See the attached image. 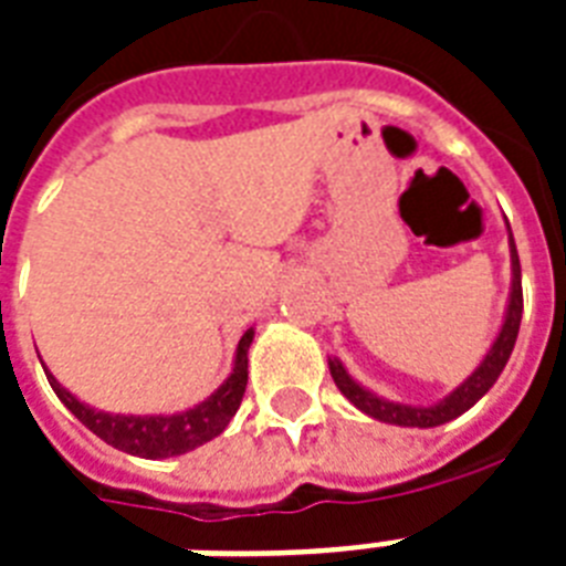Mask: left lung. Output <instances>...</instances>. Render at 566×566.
Wrapping results in <instances>:
<instances>
[{"mask_svg": "<svg viewBox=\"0 0 566 566\" xmlns=\"http://www.w3.org/2000/svg\"><path fill=\"white\" fill-rule=\"evenodd\" d=\"M509 249H511V291H509V305H505V317H502L500 335L493 337L491 349L484 353V358L479 361L470 376L461 381V385L447 394L443 399H438L434 405H405L394 402V399H385V396L373 394L370 387H364L361 381H355L349 376L344 364L337 358H328V370L335 385L340 387V394L349 399V402L364 411L367 417L378 422H390V426H405V429H434V426H443V422L455 420L464 411H470L479 399H482L488 390L493 387V381L500 378V373L505 370L511 353H514V344H517L520 319H523V282H520V258L517 247H514V234H511L509 226Z\"/></svg>", "mask_w": 566, "mask_h": 566, "instance_id": "1", "label": "left lung"}]
</instances>
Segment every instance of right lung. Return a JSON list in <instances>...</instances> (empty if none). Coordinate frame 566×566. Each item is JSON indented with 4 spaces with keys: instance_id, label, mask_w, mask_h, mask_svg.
<instances>
[{
    "instance_id": "obj_1",
    "label": "right lung",
    "mask_w": 566,
    "mask_h": 566,
    "mask_svg": "<svg viewBox=\"0 0 566 566\" xmlns=\"http://www.w3.org/2000/svg\"><path fill=\"white\" fill-rule=\"evenodd\" d=\"M255 328H247L243 337L238 340L234 349V364H231L229 378L213 390L208 399H202L193 408L176 413H111L91 408L82 402L78 396L70 394L52 373L46 370L49 385L57 394V399L87 426V429L102 438L108 447L128 452V455L149 458H172L185 455L190 449L202 447L208 440L226 431L229 420L238 413L240 399L247 394V378H249V346H252Z\"/></svg>"
}]
</instances>
